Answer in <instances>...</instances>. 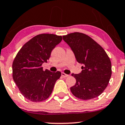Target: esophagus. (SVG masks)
<instances>
[{"instance_id":"obj_1","label":"esophagus","mask_w":125,"mask_h":125,"mask_svg":"<svg viewBox=\"0 0 125 125\" xmlns=\"http://www.w3.org/2000/svg\"><path fill=\"white\" fill-rule=\"evenodd\" d=\"M62 76L63 77H67L69 76L68 74H65V73H63V72L62 73Z\"/></svg>"}]
</instances>
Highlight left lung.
I'll list each match as a JSON object with an SVG mask.
<instances>
[{"label":"left lung","instance_id":"obj_1","mask_svg":"<svg viewBox=\"0 0 125 125\" xmlns=\"http://www.w3.org/2000/svg\"><path fill=\"white\" fill-rule=\"evenodd\" d=\"M82 71L72 74L76 83L71 87L74 96L83 100L95 98L102 94L112 75V64L104 50L85 34L74 32L63 36Z\"/></svg>","mask_w":125,"mask_h":125}]
</instances>
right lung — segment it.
<instances>
[{
	"instance_id": "1",
	"label": "right lung",
	"mask_w": 125,
	"mask_h": 125,
	"mask_svg": "<svg viewBox=\"0 0 125 125\" xmlns=\"http://www.w3.org/2000/svg\"><path fill=\"white\" fill-rule=\"evenodd\" d=\"M62 37L41 34L26 43L17 54L12 64L13 79L22 95L32 102H41L50 96L61 72L43 70L52 51L61 42Z\"/></svg>"
}]
</instances>
